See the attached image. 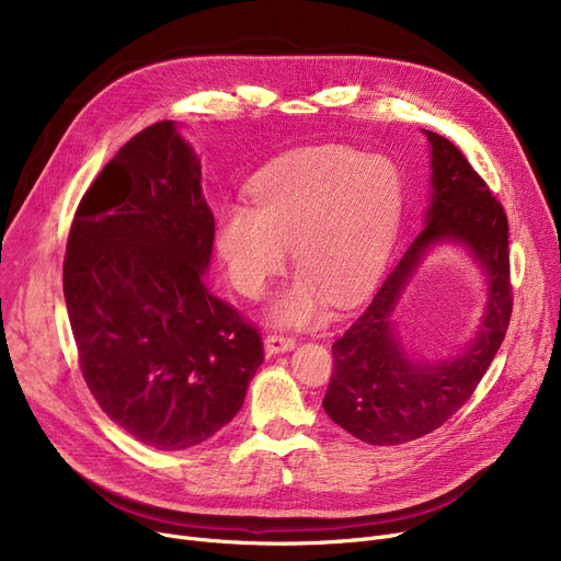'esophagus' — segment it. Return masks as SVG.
<instances>
[{"instance_id": "1", "label": "esophagus", "mask_w": 561, "mask_h": 561, "mask_svg": "<svg viewBox=\"0 0 561 561\" xmlns=\"http://www.w3.org/2000/svg\"><path fill=\"white\" fill-rule=\"evenodd\" d=\"M263 345L271 352V355H277V352H286L290 347H296V339L288 334H282V332H273L263 339Z\"/></svg>"}]
</instances>
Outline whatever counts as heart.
Here are the masks:
<instances>
[{
	"mask_svg": "<svg viewBox=\"0 0 561 561\" xmlns=\"http://www.w3.org/2000/svg\"><path fill=\"white\" fill-rule=\"evenodd\" d=\"M254 209L225 204L216 250L233 288L261 298L290 245L300 277L275 307L282 322L320 318L359 300L385 268L400 218V184L385 161L343 150L288 157L250 186Z\"/></svg>",
	"mask_w": 561,
	"mask_h": 561,
	"instance_id": "heart-1",
	"label": "heart"
}]
</instances>
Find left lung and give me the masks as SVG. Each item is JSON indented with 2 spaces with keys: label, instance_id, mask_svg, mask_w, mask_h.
<instances>
[{
  "label": "left lung",
  "instance_id": "1",
  "mask_svg": "<svg viewBox=\"0 0 561 561\" xmlns=\"http://www.w3.org/2000/svg\"><path fill=\"white\" fill-rule=\"evenodd\" d=\"M425 134L432 145L434 186L425 227L366 311L334 341V370L322 398L328 416L370 446L407 444L455 416L489 370L514 309L503 204L455 142ZM438 240H461L477 254L488 273L490 305L479 336L459 358L416 367L392 334L390 313L422 252Z\"/></svg>",
  "mask_w": 561,
  "mask_h": 561
}]
</instances>
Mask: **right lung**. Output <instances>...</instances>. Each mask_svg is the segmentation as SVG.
Instances as JSON below:
<instances>
[{
    "label": "right lung",
    "instance_id": "add662e5",
    "mask_svg": "<svg viewBox=\"0 0 561 561\" xmlns=\"http://www.w3.org/2000/svg\"><path fill=\"white\" fill-rule=\"evenodd\" d=\"M199 180L172 121L138 131L83 193L64 261L88 389L115 425L168 453L227 425L263 362L259 330L204 279L216 222Z\"/></svg>",
    "mask_w": 561,
    "mask_h": 561
}]
</instances>
